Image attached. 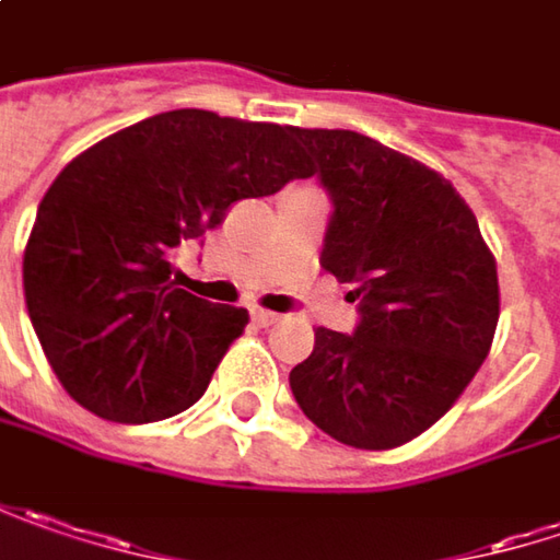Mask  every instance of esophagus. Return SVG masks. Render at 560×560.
I'll use <instances>...</instances> for the list:
<instances>
[{"label":"esophagus","instance_id":"esophagus-1","mask_svg":"<svg viewBox=\"0 0 560 560\" xmlns=\"http://www.w3.org/2000/svg\"><path fill=\"white\" fill-rule=\"evenodd\" d=\"M252 322L261 324V327H270V324L280 322V315H273V312H267V308H252Z\"/></svg>","mask_w":560,"mask_h":560}]
</instances>
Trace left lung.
<instances>
[{"instance_id": "8db88e82", "label": "left lung", "mask_w": 560, "mask_h": 560, "mask_svg": "<svg viewBox=\"0 0 560 560\" xmlns=\"http://www.w3.org/2000/svg\"><path fill=\"white\" fill-rule=\"evenodd\" d=\"M293 138L330 195L322 267L355 283L359 324L318 327L290 387L340 444L390 451L432 429L486 362L498 267L441 173L347 128H293Z\"/></svg>"}]
</instances>
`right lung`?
I'll return each instance as SVG.
<instances>
[{"label":"right lung","mask_w":560,"mask_h":560,"mask_svg":"<svg viewBox=\"0 0 560 560\" xmlns=\"http://www.w3.org/2000/svg\"><path fill=\"white\" fill-rule=\"evenodd\" d=\"M305 176L293 128L208 109L160 113L74 156L24 248L27 315L71 400L126 425L198 404L248 312L179 290L173 258L233 201Z\"/></svg>","instance_id":"add662e5"}]
</instances>
